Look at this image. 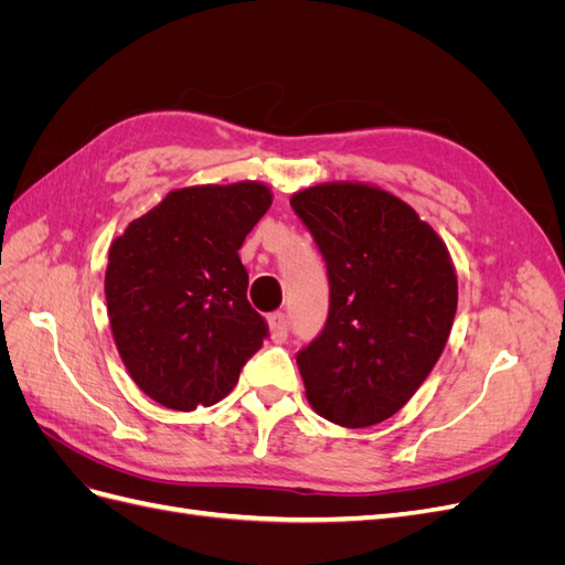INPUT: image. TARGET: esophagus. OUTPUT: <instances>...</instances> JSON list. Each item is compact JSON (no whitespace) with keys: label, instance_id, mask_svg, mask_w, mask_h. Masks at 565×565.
Listing matches in <instances>:
<instances>
[{"label":"esophagus","instance_id":"esophagus-1","mask_svg":"<svg viewBox=\"0 0 565 565\" xmlns=\"http://www.w3.org/2000/svg\"><path fill=\"white\" fill-rule=\"evenodd\" d=\"M268 330H270V339L276 341V344H282V341L287 339V316L276 311L268 316Z\"/></svg>","mask_w":565,"mask_h":565}]
</instances>
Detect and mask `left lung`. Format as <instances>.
Listing matches in <instances>:
<instances>
[{
	"label": "left lung",
	"instance_id": "left-lung-1",
	"mask_svg": "<svg viewBox=\"0 0 565 565\" xmlns=\"http://www.w3.org/2000/svg\"><path fill=\"white\" fill-rule=\"evenodd\" d=\"M328 266L330 313L297 353L306 398L347 429L396 415L452 330L457 276L446 243L382 188L320 183L289 200Z\"/></svg>",
	"mask_w": 565,
	"mask_h": 565
}]
</instances>
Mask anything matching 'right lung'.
<instances>
[{
  "label": "right lung",
  "mask_w": 565,
  "mask_h": 565,
  "mask_svg": "<svg viewBox=\"0 0 565 565\" xmlns=\"http://www.w3.org/2000/svg\"><path fill=\"white\" fill-rule=\"evenodd\" d=\"M264 183L172 191L115 237L106 301L119 355L146 396L191 413L226 398L268 337L237 256L268 207Z\"/></svg>",
  "instance_id": "right-lung-1"
}]
</instances>
